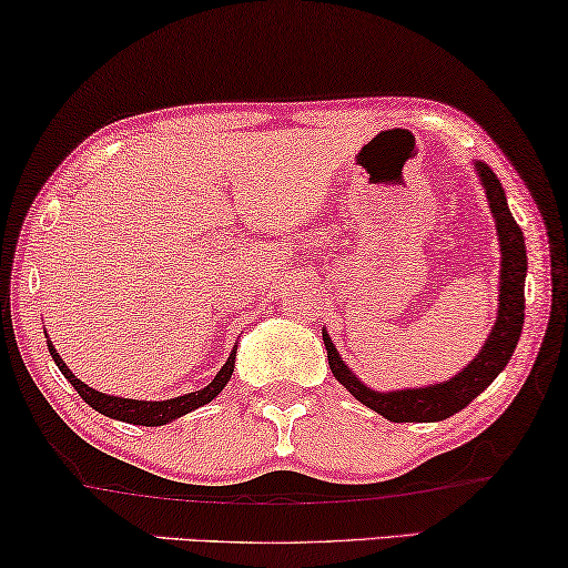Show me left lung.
<instances>
[{"label":"left lung","mask_w":568,"mask_h":568,"mask_svg":"<svg viewBox=\"0 0 568 568\" xmlns=\"http://www.w3.org/2000/svg\"><path fill=\"white\" fill-rule=\"evenodd\" d=\"M479 173V181L485 185L489 211L495 216L497 236H500V306H497V321L489 332L485 346L467 367L456 372L452 379L438 385L426 387H408V390L379 393L372 390L359 377L344 365L338 357L332 336L324 328V346L328 352V365H332L334 377L349 390L362 405L393 423H434L446 420L454 413L467 408L485 387L493 385V379L500 375L507 362H510L515 346L523 332V318H526V275H528V257H526V240L518 222H515L510 209H507L505 189L497 181L493 168L485 163H474Z\"/></svg>","instance_id":"obj_1"}]
</instances>
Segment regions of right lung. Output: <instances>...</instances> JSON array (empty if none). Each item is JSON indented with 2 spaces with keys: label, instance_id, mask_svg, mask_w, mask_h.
I'll use <instances>...</instances> for the list:
<instances>
[{
  "label": "right lung",
  "instance_id": "add662e5",
  "mask_svg": "<svg viewBox=\"0 0 568 568\" xmlns=\"http://www.w3.org/2000/svg\"><path fill=\"white\" fill-rule=\"evenodd\" d=\"M45 338H48V334H45ZM48 352L58 365V369L63 372V377L73 385V390L83 397V403H89L91 408L101 413V416H109V418L124 420V423H134V426H165V423H171L175 418L185 416V413H191V410L201 408V405L211 403L219 393L224 390L226 383H230V377L234 372V359H236V349H232L230 359H226V365L216 372V377L196 393L178 395V397H171V400H132V397L106 395V393L94 390V387L83 385L81 379L65 367L61 354L55 352V346L50 342H48Z\"/></svg>",
  "mask_w": 568,
  "mask_h": 568
}]
</instances>
